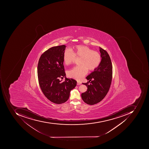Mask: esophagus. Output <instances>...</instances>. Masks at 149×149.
Segmentation results:
<instances>
[{
	"mask_svg": "<svg viewBox=\"0 0 149 149\" xmlns=\"http://www.w3.org/2000/svg\"><path fill=\"white\" fill-rule=\"evenodd\" d=\"M81 84V82L80 81H77V85H80Z\"/></svg>",
	"mask_w": 149,
	"mask_h": 149,
	"instance_id": "obj_1",
	"label": "esophagus"
}]
</instances>
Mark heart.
I'll return each instance as SVG.
<instances>
[{"instance_id": "heart-1", "label": "heart", "mask_w": 149, "mask_h": 149, "mask_svg": "<svg viewBox=\"0 0 149 149\" xmlns=\"http://www.w3.org/2000/svg\"><path fill=\"white\" fill-rule=\"evenodd\" d=\"M76 56L81 57V65L74 67L68 72L69 77L81 80L87 73L88 69L91 71L97 68L100 64L102 57L100 54L85 46H77L75 47V53L71 49L67 48L63 53V59L67 65L74 61Z\"/></svg>"}]
</instances>
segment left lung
Masks as SVG:
<instances>
[{
  "label": "left lung",
  "instance_id": "left-lung-1",
  "mask_svg": "<svg viewBox=\"0 0 149 149\" xmlns=\"http://www.w3.org/2000/svg\"><path fill=\"white\" fill-rule=\"evenodd\" d=\"M99 48L102 57L100 64L86 77L89 81L82 83L87 87V91L82 93V99L88 105H94L102 100L107 94L112 81V65L110 56L106 51Z\"/></svg>",
  "mask_w": 149,
  "mask_h": 149
}]
</instances>
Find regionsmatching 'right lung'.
<instances>
[{
  "mask_svg": "<svg viewBox=\"0 0 149 149\" xmlns=\"http://www.w3.org/2000/svg\"><path fill=\"white\" fill-rule=\"evenodd\" d=\"M66 46L49 49L41 55L38 65V82L41 90L48 100L56 104H62L68 100L71 90L77 85L73 79L66 77L63 55ZM65 77L61 83L59 78Z\"/></svg>",
  "mask_w": 149,
  "mask_h": 149,
  "instance_id": "obj_1",
  "label": "right lung"
}]
</instances>
